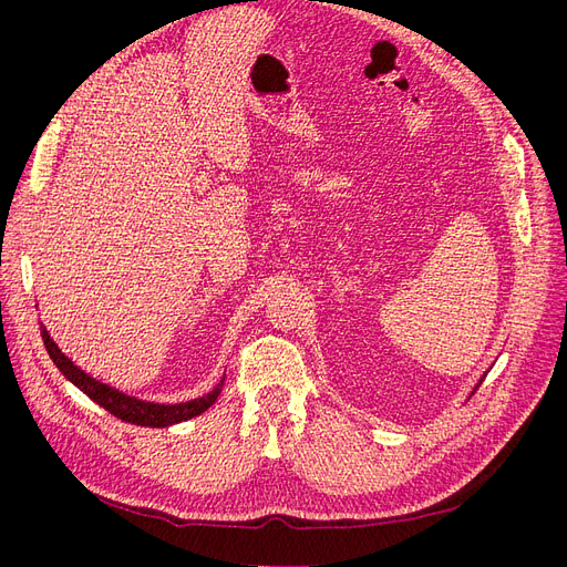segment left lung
I'll list each match as a JSON object with an SVG mask.
<instances>
[{
    "label": "left lung",
    "mask_w": 567,
    "mask_h": 567,
    "mask_svg": "<svg viewBox=\"0 0 567 567\" xmlns=\"http://www.w3.org/2000/svg\"><path fill=\"white\" fill-rule=\"evenodd\" d=\"M483 379H485V374H483V377H481V381H478V383H475V385H473V391H471V395H473V393H475V391H478V385H481V383H483Z\"/></svg>",
    "instance_id": "8db88e82"
}]
</instances>
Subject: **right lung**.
I'll use <instances>...</instances> for the list:
<instances>
[{
  "label": "right lung",
  "instance_id": "right-lung-1",
  "mask_svg": "<svg viewBox=\"0 0 567 567\" xmlns=\"http://www.w3.org/2000/svg\"><path fill=\"white\" fill-rule=\"evenodd\" d=\"M41 338H43V344L50 353L52 363L59 368V372H62L73 385H78V389L89 400H94L99 406H103L105 411L116 415V419H122V421L133 423V425H142V427H169V425L195 419V415L204 413L208 406H212L218 400V395L223 391V383H225V377H223L220 383H216L214 391H208L202 398H195V400H188V402H176V404L146 402V400L126 395L118 389H112L110 383H103V381L94 379L92 374H86L82 368H78L69 359V355L56 347V342L50 338V333H48L43 323H41Z\"/></svg>",
  "mask_w": 567,
  "mask_h": 567
}]
</instances>
